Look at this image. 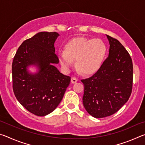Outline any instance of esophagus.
Instances as JSON below:
<instances>
[{
	"instance_id": "esophagus-1",
	"label": "esophagus",
	"mask_w": 145,
	"mask_h": 145,
	"mask_svg": "<svg viewBox=\"0 0 145 145\" xmlns=\"http://www.w3.org/2000/svg\"><path fill=\"white\" fill-rule=\"evenodd\" d=\"M77 81H78L77 78H76L75 77H72V78H71V82H72V83H73V84L76 83Z\"/></svg>"
}]
</instances>
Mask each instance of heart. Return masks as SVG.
Masks as SVG:
<instances>
[{
    "label": "heart",
    "instance_id": "heart-1",
    "mask_svg": "<svg viewBox=\"0 0 145 145\" xmlns=\"http://www.w3.org/2000/svg\"><path fill=\"white\" fill-rule=\"evenodd\" d=\"M107 53V47L100 39L78 37L66 44L65 51L59 52L58 58L64 70L69 71L75 60V68L85 75L96 73L101 67Z\"/></svg>",
    "mask_w": 145,
    "mask_h": 145
}]
</instances>
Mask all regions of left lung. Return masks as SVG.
I'll use <instances>...</instances> for the list:
<instances>
[{
  "instance_id": "8db88e82",
  "label": "left lung",
  "mask_w": 145,
  "mask_h": 145,
  "mask_svg": "<svg viewBox=\"0 0 145 145\" xmlns=\"http://www.w3.org/2000/svg\"><path fill=\"white\" fill-rule=\"evenodd\" d=\"M106 36L110 45L109 56L92 77L81 80L84 86L83 105L96 118L116 112L128 101L132 88L131 56L118 40Z\"/></svg>"
}]
</instances>
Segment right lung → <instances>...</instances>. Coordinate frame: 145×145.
Listing matches in <instances>:
<instances>
[{"mask_svg":"<svg viewBox=\"0 0 145 145\" xmlns=\"http://www.w3.org/2000/svg\"><path fill=\"white\" fill-rule=\"evenodd\" d=\"M56 32H40L19 46L12 64L13 89L22 105L38 116H46L58 106L69 86L71 78L61 73L54 43ZM34 65L37 72L28 68Z\"/></svg>","mask_w":145,"mask_h":145,"instance_id":"right-lung-1","label":"right lung"}]
</instances>
